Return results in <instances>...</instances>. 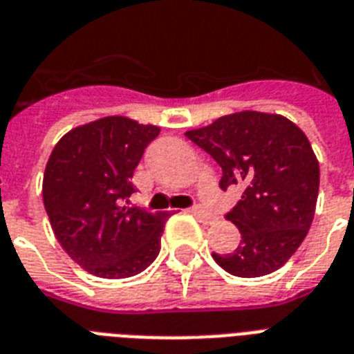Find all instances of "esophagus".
Listing matches in <instances>:
<instances>
[{
  "instance_id": "obj_1",
  "label": "esophagus",
  "mask_w": 354,
  "mask_h": 354,
  "mask_svg": "<svg viewBox=\"0 0 354 354\" xmlns=\"http://www.w3.org/2000/svg\"><path fill=\"white\" fill-rule=\"evenodd\" d=\"M191 213H193V215L196 216L200 222H204V224H211V222H215V216L211 215V213H207V211H205L204 207H200V205H194L193 209H191Z\"/></svg>"
}]
</instances>
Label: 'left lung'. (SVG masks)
I'll return each mask as SVG.
<instances>
[{
  "mask_svg": "<svg viewBox=\"0 0 354 354\" xmlns=\"http://www.w3.org/2000/svg\"><path fill=\"white\" fill-rule=\"evenodd\" d=\"M222 167L221 187L239 185L241 200L227 215L241 242L233 253H213L236 277H261L296 253L314 221L319 163L301 128L279 113H227L185 132Z\"/></svg>",
  "mask_w": 354,
  "mask_h": 354,
  "instance_id": "left-lung-1",
  "label": "left lung"
}]
</instances>
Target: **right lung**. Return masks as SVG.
Instances as JSON below:
<instances>
[{"mask_svg":"<svg viewBox=\"0 0 354 354\" xmlns=\"http://www.w3.org/2000/svg\"><path fill=\"white\" fill-rule=\"evenodd\" d=\"M160 130L108 115L71 128L47 160L41 196L53 233L64 252L97 277H132L160 253L169 213L128 205L133 171Z\"/></svg>","mask_w":354,"mask_h":354,"instance_id":"add662e5","label":"right lung"}]
</instances>
